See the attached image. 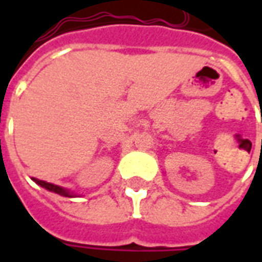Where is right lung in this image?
I'll return each instance as SVG.
<instances>
[{
	"mask_svg": "<svg viewBox=\"0 0 262 262\" xmlns=\"http://www.w3.org/2000/svg\"><path fill=\"white\" fill-rule=\"evenodd\" d=\"M33 181L36 182L37 185H40V187L46 188L48 191H52L54 193H59L61 196H67V198H73L74 196V193H71L69 189H64V188L59 187V185H54V184H50V182L42 181V180H37V178H32Z\"/></svg>",
	"mask_w": 262,
	"mask_h": 262,
	"instance_id": "obj_1",
	"label": "right lung"
}]
</instances>
